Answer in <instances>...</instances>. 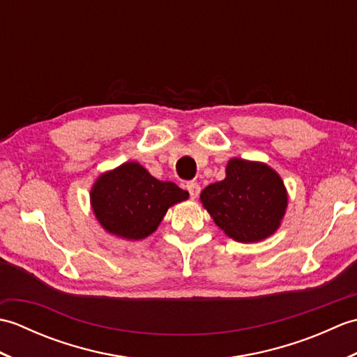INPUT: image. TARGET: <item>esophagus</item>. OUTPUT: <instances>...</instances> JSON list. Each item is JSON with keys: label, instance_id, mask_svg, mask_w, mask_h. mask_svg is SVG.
<instances>
[{"label": "esophagus", "instance_id": "1", "mask_svg": "<svg viewBox=\"0 0 357 357\" xmlns=\"http://www.w3.org/2000/svg\"><path fill=\"white\" fill-rule=\"evenodd\" d=\"M187 190H188V193H190L192 199H196L199 196L201 187L198 183H193V181H190V183H187Z\"/></svg>", "mask_w": 357, "mask_h": 357}]
</instances>
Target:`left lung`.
I'll return each mask as SVG.
<instances>
[{
  "label": "left lung",
  "instance_id": "left-lung-1",
  "mask_svg": "<svg viewBox=\"0 0 357 357\" xmlns=\"http://www.w3.org/2000/svg\"><path fill=\"white\" fill-rule=\"evenodd\" d=\"M201 202L227 236L248 244L279 229L288 196L271 167L233 158L225 167V179L204 188Z\"/></svg>",
  "mask_w": 357,
  "mask_h": 357
}]
</instances>
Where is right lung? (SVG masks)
<instances>
[{"instance_id":"right-lung-1","label":"right lung","mask_w":357,"mask_h":357,"mask_svg":"<svg viewBox=\"0 0 357 357\" xmlns=\"http://www.w3.org/2000/svg\"><path fill=\"white\" fill-rule=\"evenodd\" d=\"M188 199L170 181H158L138 162L102 173L90 190L93 213L105 231L128 241L147 238L169 207Z\"/></svg>"}]
</instances>
